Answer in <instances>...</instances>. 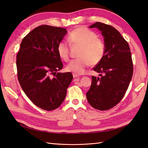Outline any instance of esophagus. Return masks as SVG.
Wrapping results in <instances>:
<instances>
[{
    "mask_svg": "<svg viewBox=\"0 0 148 148\" xmlns=\"http://www.w3.org/2000/svg\"><path fill=\"white\" fill-rule=\"evenodd\" d=\"M73 78H79V77H80V75H77V74H76V73H73Z\"/></svg>",
    "mask_w": 148,
    "mask_h": 148,
    "instance_id": "34e87169",
    "label": "esophagus"
}]
</instances>
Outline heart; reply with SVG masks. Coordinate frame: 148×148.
I'll return each mask as SVG.
<instances>
[{
  "mask_svg": "<svg viewBox=\"0 0 148 148\" xmlns=\"http://www.w3.org/2000/svg\"><path fill=\"white\" fill-rule=\"evenodd\" d=\"M97 34L93 31L85 27H78L70 33L68 39L72 45L81 46L79 58L70 62L66 70L75 73L82 74L91 64H96L102 59L105 53V45L97 38ZM69 43L65 41H60L57 44V51L59 57L64 61L69 59Z\"/></svg>",
  "mask_w": 148,
  "mask_h": 148,
  "instance_id": "obj_1",
  "label": "heart"
}]
</instances>
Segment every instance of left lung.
Instances as JSON below:
<instances>
[{
  "mask_svg": "<svg viewBox=\"0 0 148 148\" xmlns=\"http://www.w3.org/2000/svg\"><path fill=\"white\" fill-rule=\"evenodd\" d=\"M101 31L104 38L105 53L93 70L101 78L92 76L86 92L88 102L94 108L107 110L117 105L126 92L133 73L132 53L128 42L113 26L96 22L89 26Z\"/></svg>",
  "mask_w": 148,
  "mask_h": 148,
  "instance_id": "left-lung-1",
  "label": "left lung"
}]
</instances>
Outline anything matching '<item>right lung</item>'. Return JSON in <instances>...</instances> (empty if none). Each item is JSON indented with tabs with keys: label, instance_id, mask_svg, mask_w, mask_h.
Segmentation results:
<instances>
[{
	"label": "right lung",
	"instance_id": "right-lung-1",
	"mask_svg": "<svg viewBox=\"0 0 148 148\" xmlns=\"http://www.w3.org/2000/svg\"><path fill=\"white\" fill-rule=\"evenodd\" d=\"M66 33L65 28L39 26L23 39L17 53L20 86L33 104L43 110H54L62 104L73 79L70 72H57L63 68L57 44Z\"/></svg>",
	"mask_w": 148,
	"mask_h": 148
}]
</instances>
